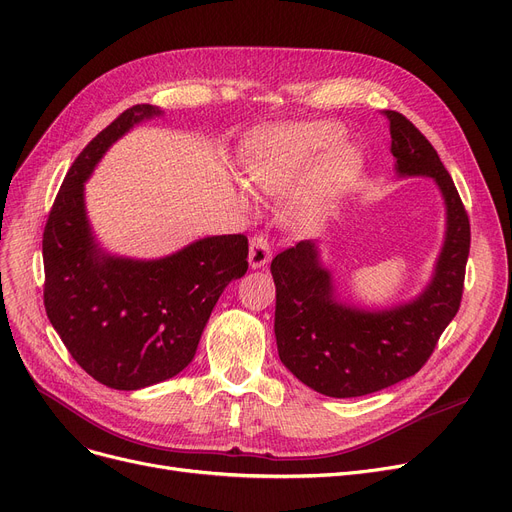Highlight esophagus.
<instances>
[{
    "instance_id": "esophagus-1",
    "label": "esophagus",
    "mask_w": 512,
    "mask_h": 512,
    "mask_svg": "<svg viewBox=\"0 0 512 512\" xmlns=\"http://www.w3.org/2000/svg\"><path fill=\"white\" fill-rule=\"evenodd\" d=\"M271 243L264 235H256L250 239V266L252 269H262L264 264L271 262Z\"/></svg>"
}]
</instances>
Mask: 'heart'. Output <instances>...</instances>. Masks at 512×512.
Segmentation results:
<instances>
[{"label":"heart","mask_w":512,"mask_h":512,"mask_svg":"<svg viewBox=\"0 0 512 512\" xmlns=\"http://www.w3.org/2000/svg\"><path fill=\"white\" fill-rule=\"evenodd\" d=\"M335 123H291L256 131L243 148L239 166L246 183L266 198L285 196L287 216L300 231L321 229L356 187L364 158L356 145L342 141ZM237 200L243 208L252 198L241 185Z\"/></svg>","instance_id":"heart-1"}]
</instances>
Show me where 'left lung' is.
I'll use <instances>...</instances> for the list:
<instances>
[{
  "instance_id": "8db88e82",
  "label": "left lung",
  "mask_w": 512,
  "mask_h": 512,
  "mask_svg": "<svg viewBox=\"0 0 512 512\" xmlns=\"http://www.w3.org/2000/svg\"><path fill=\"white\" fill-rule=\"evenodd\" d=\"M394 168L400 179L427 177L440 189L446 231L427 285L392 306L339 298L319 241H300L275 256V337L279 358L304 385L329 398H358L415 375L456 316L471 227L452 177L425 135L387 110Z\"/></svg>"
}]
</instances>
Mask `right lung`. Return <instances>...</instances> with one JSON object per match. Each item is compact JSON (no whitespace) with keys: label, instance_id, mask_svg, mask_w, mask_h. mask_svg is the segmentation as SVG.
<instances>
[{"label":"right lung","instance_id":"1","mask_svg":"<svg viewBox=\"0 0 512 512\" xmlns=\"http://www.w3.org/2000/svg\"><path fill=\"white\" fill-rule=\"evenodd\" d=\"M158 106L139 104L93 137L72 162L43 231L47 319L79 367L112 389L179 375L225 287L248 271L246 235H210L162 258L102 248L85 206V183L112 145Z\"/></svg>","mask_w":512,"mask_h":512}]
</instances>
